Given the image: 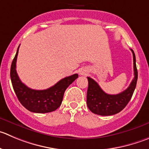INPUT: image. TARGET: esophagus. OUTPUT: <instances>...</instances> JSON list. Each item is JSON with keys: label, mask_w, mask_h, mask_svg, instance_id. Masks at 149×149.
Wrapping results in <instances>:
<instances>
[{"label": "esophagus", "mask_w": 149, "mask_h": 149, "mask_svg": "<svg viewBox=\"0 0 149 149\" xmlns=\"http://www.w3.org/2000/svg\"><path fill=\"white\" fill-rule=\"evenodd\" d=\"M88 74V70L86 69H82L80 71V75H86Z\"/></svg>", "instance_id": "34e87169"}]
</instances>
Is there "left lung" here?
Here are the masks:
<instances>
[{"mask_svg": "<svg viewBox=\"0 0 149 149\" xmlns=\"http://www.w3.org/2000/svg\"><path fill=\"white\" fill-rule=\"evenodd\" d=\"M133 55L134 78L126 90L118 94L106 93L100 88L98 83L88 77V87L87 91V105L92 113L100 116H112L121 112L131 100L135 89L137 80V70L136 66L135 55L131 49Z\"/></svg>", "mask_w": 149, "mask_h": 149, "instance_id": "1", "label": "left lung"}]
</instances>
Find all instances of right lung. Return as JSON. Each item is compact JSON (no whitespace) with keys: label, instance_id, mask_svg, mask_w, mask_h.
Listing matches in <instances>:
<instances>
[{"label":"right lung","instance_id":"right-lung-1","mask_svg":"<svg viewBox=\"0 0 149 149\" xmlns=\"http://www.w3.org/2000/svg\"><path fill=\"white\" fill-rule=\"evenodd\" d=\"M19 47L12 61L10 77L14 91L19 102L27 110L33 113H45L54 111L61 106L65 91L78 77V74H74L64 77L53 86L45 90L30 88L22 83L17 73L16 62Z\"/></svg>","mask_w":149,"mask_h":149}]
</instances>
